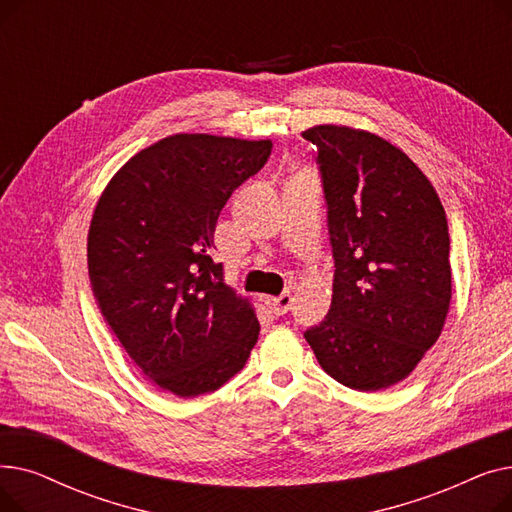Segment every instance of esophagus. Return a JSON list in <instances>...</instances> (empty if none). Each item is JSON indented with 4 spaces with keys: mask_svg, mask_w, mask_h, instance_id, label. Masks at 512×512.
Returning <instances> with one entry per match:
<instances>
[{
    "mask_svg": "<svg viewBox=\"0 0 512 512\" xmlns=\"http://www.w3.org/2000/svg\"><path fill=\"white\" fill-rule=\"evenodd\" d=\"M263 303L267 305V309H270L274 315H284L292 307V294L290 292H282L280 297H265Z\"/></svg>",
    "mask_w": 512,
    "mask_h": 512,
    "instance_id": "esophagus-1",
    "label": "esophagus"
}]
</instances>
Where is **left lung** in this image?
<instances>
[{"instance_id":"left-lung-1","label":"left lung","mask_w":512,"mask_h":512,"mask_svg":"<svg viewBox=\"0 0 512 512\" xmlns=\"http://www.w3.org/2000/svg\"><path fill=\"white\" fill-rule=\"evenodd\" d=\"M334 255L332 305L305 340L328 375L359 392L405 378L440 338L452 299L442 201L415 161L369 130L317 124Z\"/></svg>"}]
</instances>
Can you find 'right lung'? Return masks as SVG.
I'll list each match as a JSON object with an SVG mask.
<instances>
[{
    "label": "right lung",
    "instance_id": "add662e5",
    "mask_svg": "<svg viewBox=\"0 0 512 512\" xmlns=\"http://www.w3.org/2000/svg\"><path fill=\"white\" fill-rule=\"evenodd\" d=\"M270 153V139L178 132L132 155L95 205L93 294L128 357L164 392L222 388L257 342L255 307L224 282L211 251L222 207Z\"/></svg>",
    "mask_w": 512,
    "mask_h": 512
}]
</instances>
